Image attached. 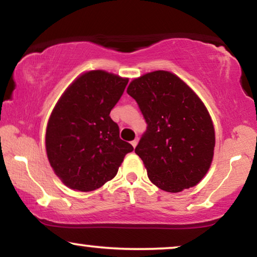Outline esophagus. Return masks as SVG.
Segmentation results:
<instances>
[{"mask_svg": "<svg viewBox=\"0 0 257 257\" xmlns=\"http://www.w3.org/2000/svg\"><path fill=\"white\" fill-rule=\"evenodd\" d=\"M131 144H132V146H133V147H136V146H137V144H138V139H135V140H132Z\"/></svg>", "mask_w": 257, "mask_h": 257, "instance_id": "1", "label": "esophagus"}]
</instances>
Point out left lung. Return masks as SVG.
I'll return each instance as SVG.
<instances>
[{
	"label": "left lung",
	"instance_id": "8db88e82",
	"mask_svg": "<svg viewBox=\"0 0 257 257\" xmlns=\"http://www.w3.org/2000/svg\"><path fill=\"white\" fill-rule=\"evenodd\" d=\"M127 93L147 122L136 153L150 180L171 193L198 185L209 170L215 146L205 104L184 80L164 70L133 79Z\"/></svg>",
	"mask_w": 257,
	"mask_h": 257
}]
</instances>
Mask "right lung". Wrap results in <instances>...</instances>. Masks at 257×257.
Wrapping results in <instances>:
<instances>
[{"mask_svg": "<svg viewBox=\"0 0 257 257\" xmlns=\"http://www.w3.org/2000/svg\"><path fill=\"white\" fill-rule=\"evenodd\" d=\"M128 79L104 70L84 72L70 84L49 118L47 156L71 189L91 192L112 180L133 146L119 138L110 112Z\"/></svg>", "mask_w": 257, "mask_h": 257, "instance_id": "add662e5", "label": "right lung"}]
</instances>
